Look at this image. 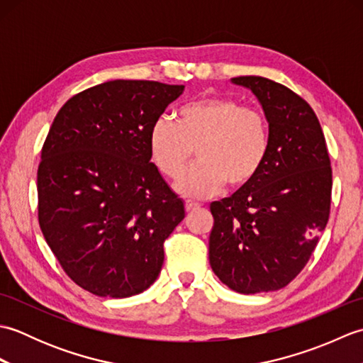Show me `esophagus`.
<instances>
[{"label": "esophagus", "mask_w": 363, "mask_h": 363, "mask_svg": "<svg viewBox=\"0 0 363 363\" xmlns=\"http://www.w3.org/2000/svg\"><path fill=\"white\" fill-rule=\"evenodd\" d=\"M199 207V203H195V201H186V209H187V212H190V211H195V209H198Z\"/></svg>", "instance_id": "34e87169"}]
</instances>
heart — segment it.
I'll list each match as a JSON object with an SVG mask.
<instances>
[{"instance_id": "obj_1", "label": "heart", "mask_w": 363, "mask_h": 363, "mask_svg": "<svg viewBox=\"0 0 363 363\" xmlns=\"http://www.w3.org/2000/svg\"><path fill=\"white\" fill-rule=\"evenodd\" d=\"M148 145L154 165L172 179L184 173L195 150L199 160L176 182V190L207 198L226 182L242 189L254 181L268 156L269 128L254 107L234 98L207 96L182 106L176 125L168 118L154 121Z\"/></svg>"}]
</instances>
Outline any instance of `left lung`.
Returning <instances> with one entry per match:
<instances>
[{
  "label": "left lung",
  "mask_w": 363,
  "mask_h": 363,
  "mask_svg": "<svg viewBox=\"0 0 363 363\" xmlns=\"http://www.w3.org/2000/svg\"><path fill=\"white\" fill-rule=\"evenodd\" d=\"M230 82L252 91L269 128V151L254 181L211 204L209 262L230 290L274 291L295 279L326 228L333 169L312 107L260 76Z\"/></svg>",
  "instance_id": "8db88e82"
}]
</instances>
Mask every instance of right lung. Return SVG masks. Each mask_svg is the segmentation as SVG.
I'll list each match as a JSON object with an SVG mask.
<instances>
[{"instance_id": "right-lung-1", "label": "right lung", "mask_w": 363, "mask_h": 363, "mask_svg": "<svg viewBox=\"0 0 363 363\" xmlns=\"http://www.w3.org/2000/svg\"><path fill=\"white\" fill-rule=\"evenodd\" d=\"M184 86L115 79L62 106L37 172L38 223L72 279L96 296L138 295L157 279L164 242L186 217L148 137Z\"/></svg>"}]
</instances>
